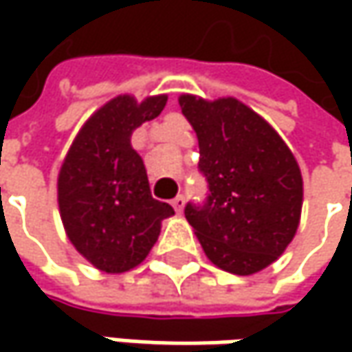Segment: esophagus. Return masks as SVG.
I'll return each mask as SVG.
<instances>
[{"instance_id":"34e87169","label":"esophagus","mask_w":352,"mask_h":352,"mask_svg":"<svg viewBox=\"0 0 352 352\" xmlns=\"http://www.w3.org/2000/svg\"><path fill=\"white\" fill-rule=\"evenodd\" d=\"M184 204H186V197L184 196H178L172 199V208H174V211H176V213H182Z\"/></svg>"}]
</instances>
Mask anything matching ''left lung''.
Wrapping results in <instances>:
<instances>
[{"mask_svg":"<svg viewBox=\"0 0 352 352\" xmlns=\"http://www.w3.org/2000/svg\"><path fill=\"white\" fill-rule=\"evenodd\" d=\"M199 142L197 168L210 194L188 204L186 219L211 263L249 276L272 264L298 231L302 172L274 129L235 98L180 96Z\"/></svg>","mask_w":352,"mask_h":352,"instance_id":"1","label":"left lung"}]
</instances>
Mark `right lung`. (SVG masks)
<instances>
[{
  "label": "right lung",
  "mask_w": 352,
  "mask_h": 352,
  "mask_svg": "<svg viewBox=\"0 0 352 352\" xmlns=\"http://www.w3.org/2000/svg\"><path fill=\"white\" fill-rule=\"evenodd\" d=\"M166 96L137 102L119 96L78 133L58 174V208L76 250L103 272H127L141 264L174 210L151 196L142 158L131 135L153 121Z\"/></svg>",
  "instance_id": "add662e5"
}]
</instances>
